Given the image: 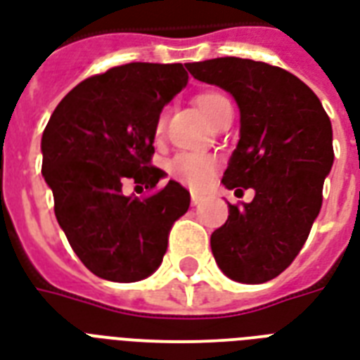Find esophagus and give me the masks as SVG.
<instances>
[{"label":"esophagus","mask_w":360,"mask_h":360,"mask_svg":"<svg viewBox=\"0 0 360 360\" xmlns=\"http://www.w3.org/2000/svg\"><path fill=\"white\" fill-rule=\"evenodd\" d=\"M201 201H202V195H199V193H191V205H193V207L199 205Z\"/></svg>","instance_id":"esophagus-1"}]
</instances>
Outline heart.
<instances>
[{
	"label": "heart",
	"mask_w": 360,
	"mask_h": 360,
	"mask_svg": "<svg viewBox=\"0 0 360 360\" xmlns=\"http://www.w3.org/2000/svg\"><path fill=\"white\" fill-rule=\"evenodd\" d=\"M197 106L202 112V115L209 119L210 123H214V119L220 115L228 106H231L224 94L214 93V91H207V93L197 94ZM163 115L159 117L158 121V131H161L163 127ZM216 165L214 161L207 155H193V153H182V155H176L169 165L170 176L178 180V182L186 184L190 188H202L207 186L209 180L214 174Z\"/></svg>",
	"instance_id": "b5f03b06"
}]
</instances>
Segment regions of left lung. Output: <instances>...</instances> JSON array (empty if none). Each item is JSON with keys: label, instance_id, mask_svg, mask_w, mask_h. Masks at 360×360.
Returning a JSON list of instances; mask_svg holds the SVG:
<instances>
[{"label": "left lung", "instance_id": "obj_1", "mask_svg": "<svg viewBox=\"0 0 360 360\" xmlns=\"http://www.w3.org/2000/svg\"><path fill=\"white\" fill-rule=\"evenodd\" d=\"M186 68L237 102L239 142L221 184L254 190L250 202L229 205L226 224L210 235L216 264L237 283L275 279L298 256L323 205L334 163L330 119L317 94L283 68L235 56Z\"/></svg>", "mask_w": 360, "mask_h": 360}]
</instances>
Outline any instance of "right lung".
I'll list each match as a JSON object with an SVG mask.
<instances>
[{
  "label": "right lung",
  "mask_w": 360,
  "mask_h": 360,
  "mask_svg": "<svg viewBox=\"0 0 360 360\" xmlns=\"http://www.w3.org/2000/svg\"><path fill=\"white\" fill-rule=\"evenodd\" d=\"M188 85L182 64L131 62L81 81L60 100L41 136V172L55 214L89 271L113 283L150 277L167 252L172 224L190 209L174 180L139 199L123 184L153 190L151 167L163 106Z\"/></svg>",
  "instance_id": "obj_1"
}]
</instances>
